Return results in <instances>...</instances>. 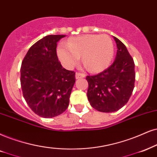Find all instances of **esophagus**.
<instances>
[{
  "mask_svg": "<svg viewBox=\"0 0 157 157\" xmlns=\"http://www.w3.org/2000/svg\"><path fill=\"white\" fill-rule=\"evenodd\" d=\"M85 77V75L84 73H80V72H76L75 74V77L76 79H80V78H83V77Z\"/></svg>",
  "mask_w": 157,
  "mask_h": 157,
  "instance_id": "34e87169",
  "label": "esophagus"
}]
</instances>
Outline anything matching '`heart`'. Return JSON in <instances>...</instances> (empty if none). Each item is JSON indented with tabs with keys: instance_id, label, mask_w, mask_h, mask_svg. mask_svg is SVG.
<instances>
[{
	"instance_id": "1",
	"label": "heart",
	"mask_w": 157,
	"mask_h": 157,
	"mask_svg": "<svg viewBox=\"0 0 157 157\" xmlns=\"http://www.w3.org/2000/svg\"><path fill=\"white\" fill-rule=\"evenodd\" d=\"M57 54L65 67L71 68L82 62L90 72L104 70L114 57V43L107 35H85L69 39L68 43L62 42L57 47Z\"/></svg>"
}]
</instances>
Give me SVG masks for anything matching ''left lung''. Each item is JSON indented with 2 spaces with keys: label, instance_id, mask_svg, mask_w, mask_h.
Masks as SVG:
<instances>
[{
  "label": "left lung",
  "instance_id": "left-lung-1",
  "mask_svg": "<svg viewBox=\"0 0 157 157\" xmlns=\"http://www.w3.org/2000/svg\"><path fill=\"white\" fill-rule=\"evenodd\" d=\"M117 47L113 64L98 75L86 77L87 96L91 106L101 112L120 109L130 99L135 86V64L125 45L114 37Z\"/></svg>",
  "mask_w": 157,
  "mask_h": 157
}]
</instances>
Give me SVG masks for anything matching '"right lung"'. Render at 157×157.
Wrapping results in <instances>:
<instances>
[{
	"label": "right lung",
	"instance_id": "1",
	"mask_svg": "<svg viewBox=\"0 0 157 157\" xmlns=\"http://www.w3.org/2000/svg\"><path fill=\"white\" fill-rule=\"evenodd\" d=\"M64 35H47L33 45L20 69L23 96L29 108L44 118L62 114L69 106L75 72L63 68L56 54Z\"/></svg>",
	"mask_w": 157,
	"mask_h": 157
}]
</instances>
